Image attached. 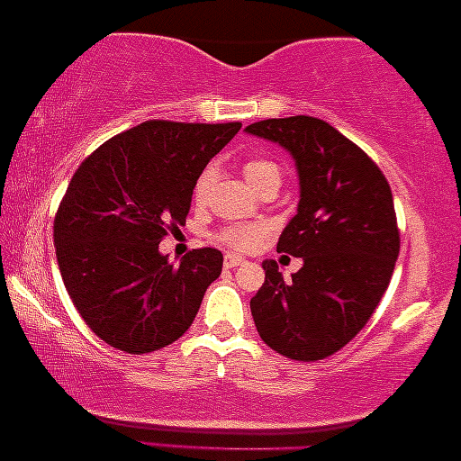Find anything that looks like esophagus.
Here are the masks:
<instances>
[{
    "mask_svg": "<svg viewBox=\"0 0 461 461\" xmlns=\"http://www.w3.org/2000/svg\"><path fill=\"white\" fill-rule=\"evenodd\" d=\"M245 264V258L241 256H235V254H229L224 258V267L226 268H235V267H243Z\"/></svg>",
    "mask_w": 461,
    "mask_h": 461,
    "instance_id": "obj_1",
    "label": "esophagus"
}]
</instances>
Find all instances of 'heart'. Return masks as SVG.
Masks as SVG:
<instances>
[{
	"label": "heart",
	"mask_w": 461,
	"mask_h": 461,
	"mask_svg": "<svg viewBox=\"0 0 461 461\" xmlns=\"http://www.w3.org/2000/svg\"><path fill=\"white\" fill-rule=\"evenodd\" d=\"M241 169H243V178L248 180V185L254 188V191H258V188H260L264 182L270 178L281 180L279 166L268 159H248L243 163ZM213 178H216L213 167H205L203 172L199 174V178H197V182H194V188H193V197L197 203H203V201L207 199V194H210V191H212ZM264 235H267V229H264V226L245 224V226H229V229H224L222 232H220L218 239L232 249L248 251L251 248H256V245L262 241Z\"/></svg>",
	"instance_id": "1"
}]
</instances>
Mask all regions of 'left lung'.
<instances>
[{"instance_id": "left-lung-1", "label": "left lung", "mask_w": 461, "mask_h": 461, "mask_svg": "<svg viewBox=\"0 0 461 461\" xmlns=\"http://www.w3.org/2000/svg\"><path fill=\"white\" fill-rule=\"evenodd\" d=\"M245 131L294 157L300 203L276 251L304 260L292 281L275 260L262 262L251 317L268 348L319 361L363 330L388 289L401 248L393 191L367 153L323 119H264Z\"/></svg>"}]
</instances>
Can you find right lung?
<instances>
[{
  "label": "right lung",
  "instance_id": "right-lung-1",
  "mask_svg": "<svg viewBox=\"0 0 461 461\" xmlns=\"http://www.w3.org/2000/svg\"><path fill=\"white\" fill-rule=\"evenodd\" d=\"M241 123L150 119L94 150L54 218L65 287L86 325L113 348L144 355L172 344L222 273V251L193 249L178 267L159 251L186 222L194 182Z\"/></svg>",
  "mask_w": 461,
  "mask_h": 461
}]
</instances>
